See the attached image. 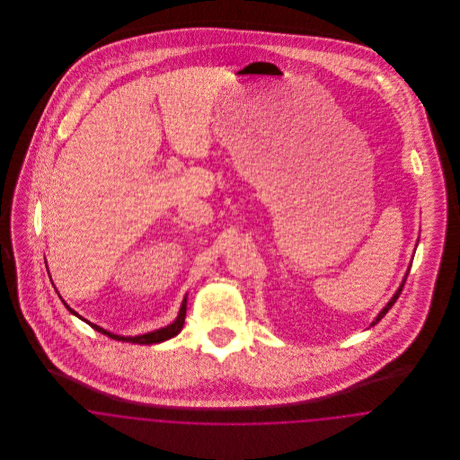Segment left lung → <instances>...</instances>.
Listing matches in <instances>:
<instances>
[{"instance_id": "1", "label": "left lung", "mask_w": 460, "mask_h": 460, "mask_svg": "<svg viewBox=\"0 0 460 460\" xmlns=\"http://www.w3.org/2000/svg\"><path fill=\"white\" fill-rule=\"evenodd\" d=\"M409 272H411V267H409V269H407V272H405V278H403V281H402V285L398 286V289H396V291H394V296H392V300H390V302H388V304H386V306H385V308H383V310H381V312H379V314H377V315H376V319H374V321H372L371 326H369V328H372V326H376V324H377V323H379V321H381V319H383V317H385V315H386V314H388V310H390V308H392V306H394V302H396V300H398V296H400V293H402V289H403V285H405V281H407V276H409Z\"/></svg>"}]
</instances>
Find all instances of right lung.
I'll return each instance as SVG.
<instances>
[{
	"label": "right lung",
	"mask_w": 460,
	"mask_h": 460,
	"mask_svg": "<svg viewBox=\"0 0 460 460\" xmlns=\"http://www.w3.org/2000/svg\"><path fill=\"white\" fill-rule=\"evenodd\" d=\"M62 302H64V300H62ZM186 302H188V296H184V300H182V304H181V308H179V314H177L174 323H171V324H169V326H165V328L155 329V331L145 332V334H137V336H120V334L110 332L107 329L100 328V326H96V324L89 323L88 319L81 317L74 308H70V306L66 305V302H64V305L68 308V312H70V314H74L75 317H79L81 321H84L86 324H89L93 329H96L98 332L107 334V336L111 338V340H117V341H128V343H137V345H154V343H160V341L171 340V338H174V336H177V334L181 332V329L184 326V317H186Z\"/></svg>",
	"instance_id": "right-lung-1"
}]
</instances>
